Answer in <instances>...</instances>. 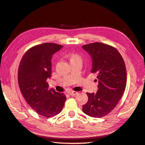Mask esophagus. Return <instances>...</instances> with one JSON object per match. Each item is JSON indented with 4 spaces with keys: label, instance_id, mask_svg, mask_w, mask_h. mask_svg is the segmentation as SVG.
I'll use <instances>...</instances> for the list:
<instances>
[{
    "label": "esophagus",
    "instance_id": "obj_1",
    "mask_svg": "<svg viewBox=\"0 0 145 145\" xmlns=\"http://www.w3.org/2000/svg\"><path fill=\"white\" fill-rule=\"evenodd\" d=\"M68 93H69L70 95H75L78 93V92L76 91H69Z\"/></svg>",
    "mask_w": 145,
    "mask_h": 145
}]
</instances>
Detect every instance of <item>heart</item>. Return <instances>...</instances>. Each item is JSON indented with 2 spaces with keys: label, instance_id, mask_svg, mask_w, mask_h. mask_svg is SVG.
<instances>
[{
  "label": "heart",
  "instance_id": "heart-1",
  "mask_svg": "<svg viewBox=\"0 0 145 145\" xmlns=\"http://www.w3.org/2000/svg\"><path fill=\"white\" fill-rule=\"evenodd\" d=\"M76 58H80V56L78 55L77 54H72V55H70L71 59H76Z\"/></svg>",
  "mask_w": 145,
  "mask_h": 145
}]
</instances>
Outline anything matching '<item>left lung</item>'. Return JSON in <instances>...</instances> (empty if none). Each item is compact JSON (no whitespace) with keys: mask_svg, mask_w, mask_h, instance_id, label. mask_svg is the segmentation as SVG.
Returning a JSON list of instances; mask_svg holds the SVG:
<instances>
[{"mask_svg":"<svg viewBox=\"0 0 145 145\" xmlns=\"http://www.w3.org/2000/svg\"><path fill=\"white\" fill-rule=\"evenodd\" d=\"M82 48L91 56V73L97 75L99 82L97 92L87 93L89 99L82 110L90 117H104L115 108L125 90V63L120 52L109 44L92 42Z\"/></svg>","mask_w":145,"mask_h":145,"instance_id":"left-lung-1","label":"left lung"}]
</instances>
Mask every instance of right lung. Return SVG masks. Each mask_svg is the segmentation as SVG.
<instances>
[{
	"label": "right lung",
	"mask_w": 145,
	"mask_h": 145,
	"mask_svg": "<svg viewBox=\"0 0 145 145\" xmlns=\"http://www.w3.org/2000/svg\"><path fill=\"white\" fill-rule=\"evenodd\" d=\"M63 47L52 42L29 48L20 62L18 84L27 104L38 114L51 118L61 111L66 101L63 93L48 89L46 80L52 74V58Z\"/></svg>",
	"instance_id": "1"
}]
</instances>
